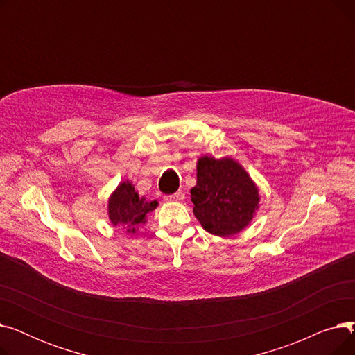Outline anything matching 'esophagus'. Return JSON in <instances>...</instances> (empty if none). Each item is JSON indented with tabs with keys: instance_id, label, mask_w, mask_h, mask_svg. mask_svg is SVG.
Returning <instances> with one entry per match:
<instances>
[{
	"instance_id": "esophagus-1",
	"label": "esophagus",
	"mask_w": 355,
	"mask_h": 355,
	"mask_svg": "<svg viewBox=\"0 0 355 355\" xmlns=\"http://www.w3.org/2000/svg\"><path fill=\"white\" fill-rule=\"evenodd\" d=\"M165 201H170V202H177V201H182L184 200V193L181 191H177L174 194H170V196H165L164 197Z\"/></svg>"
}]
</instances>
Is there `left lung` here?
<instances>
[{"instance_id":"1","label":"left lung","mask_w":355,"mask_h":355,"mask_svg":"<svg viewBox=\"0 0 355 355\" xmlns=\"http://www.w3.org/2000/svg\"><path fill=\"white\" fill-rule=\"evenodd\" d=\"M194 216L204 230L227 237L243 230L259 204V191L249 174L232 158L201 157L197 184L191 189Z\"/></svg>"}]
</instances>
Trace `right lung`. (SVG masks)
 <instances>
[{
	"label": "right lung",
	"instance_id": "add662e5",
	"mask_svg": "<svg viewBox=\"0 0 355 355\" xmlns=\"http://www.w3.org/2000/svg\"><path fill=\"white\" fill-rule=\"evenodd\" d=\"M157 206V201H146L145 197H139L134 185L126 181L119 184L109 198V218L114 226H121L128 233H135V229L145 223L146 214Z\"/></svg>",
	"mask_w": 355,
	"mask_h": 355
}]
</instances>
